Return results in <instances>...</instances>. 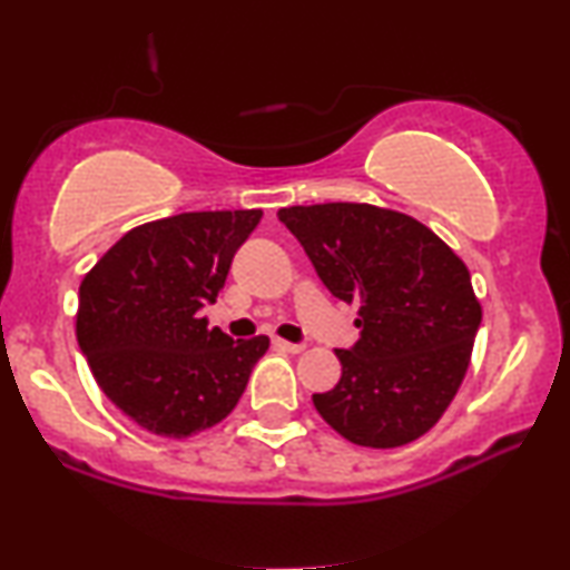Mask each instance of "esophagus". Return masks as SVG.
Wrapping results in <instances>:
<instances>
[{
    "label": "esophagus",
    "instance_id": "34e87169",
    "mask_svg": "<svg viewBox=\"0 0 570 570\" xmlns=\"http://www.w3.org/2000/svg\"><path fill=\"white\" fill-rule=\"evenodd\" d=\"M272 345L277 350H285V353H303V345H295V342H287V340H272Z\"/></svg>",
    "mask_w": 570,
    "mask_h": 570
}]
</instances>
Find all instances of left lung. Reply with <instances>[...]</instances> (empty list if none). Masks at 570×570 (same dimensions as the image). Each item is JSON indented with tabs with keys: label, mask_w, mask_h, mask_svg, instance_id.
Segmentation results:
<instances>
[{
	"label": "left lung",
	"mask_w": 570,
	"mask_h": 570,
	"mask_svg": "<svg viewBox=\"0 0 570 570\" xmlns=\"http://www.w3.org/2000/svg\"><path fill=\"white\" fill-rule=\"evenodd\" d=\"M334 298L361 306V340L334 350L340 384L314 407L368 449L412 443L439 423L470 368L482 306L466 264L415 217L365 202L283 207Z\"/></svg>",
	"instance_id": "8db88e82"
}]
</instances>
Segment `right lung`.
Returning <instances> with one entry per match:
<instances>
[{"label":"right lung","mask_w":570,"mask_h":570,"mask_svg":"<svg viewBox=\"0 0 570 570\" xmlns=\"http://www.w3.org/2000/svg\"><path fill=\"white\" fill-rule=\"evenodd\" d=\"M262 209L181 213L137 225L80 283L75 332L100 392L166 439L207 431L236 407L269 337L233 342L199 311Z\"/></svg>","instance_id":"obj_1"}]
</instances>
